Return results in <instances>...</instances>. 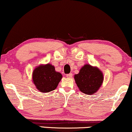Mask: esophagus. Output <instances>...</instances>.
I'll list each match as a JSON object with an SVG mask.
<instances>
[{
	"label": "esophagus",
	"instance_id": "1",
	"mask_svg": "<svg viewBox=\"0 0 132 132\" xmlns=\"http://www.w3.org/2000/svg\"><path fill=\"white\" fill-rule=\"evenodd\" d=\"M72 77H73L72 73H69V74H67V78H72Z\"/></svg>",
	"mask_w": 132,
	"mask_h": 132
}]
</instances>
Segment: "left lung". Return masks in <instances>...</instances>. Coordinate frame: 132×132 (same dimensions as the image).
Returning <instances> with one entry per match:
<instances>
[{
    "label": "left lung",
    "instance_id": "8db88e82",
    "mask_svg": "<svg viewBox=\"0 0 132 132\" xmlns=\"http://www.w3.org/2000/svg\"><path fill=\"white\" fill-rule=\"evenodd\" d=\"M74 78L80 90L86 94L95 93L103 81V73L88 64L83 66Z\"/></svg>",
    "mask_w": 132,
    "mask_h": 132
}]
</instances>
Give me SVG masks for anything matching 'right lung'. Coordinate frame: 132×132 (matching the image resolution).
I'll list each match as a JSON object with an SVG mask.
<instances>
[{"instance_id":"right-lung-1","label":"right lung","mask_w":132,"mask_h":132,"mask_svg":"<svg viewBox=\"0 0 132 132\" xmlns=\"http://www.w3.org/2000/svg\"><path fill=\"white\" fill-rule=\"evenodd\" d=\"M62 75L55 72V67L48 64L39 65L32 72V81L40 92L48 93L57 88Z\"/></svg>"}]
</instances>
